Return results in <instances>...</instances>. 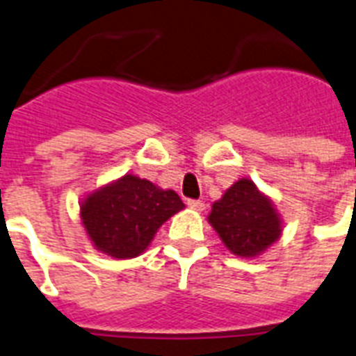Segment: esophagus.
I'll return each mask as SVG.
<instances>
[{
  "mask_svg": "<svg viewBox=\"0 0 356 356\" xmlns=\"http://www.w3.org/2000/svg\"><path fill=\"white\" fill-rule=\"evenodd\" d=\"M186 204L192 208V210H195V212H203L204 210V203L203 201H197V199H190Z\"/></svg>",
  "mask_w": 356,
  "mask_h": 356,
  "instance_id": "esophagus-1",
  "label": "esophagus"
}]
</instances>
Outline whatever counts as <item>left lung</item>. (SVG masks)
Returning <instances> with one entry per match:
<instances>
[{"label": "left lung", "mask_w": 356, "mask_h": 356, "mask_svg": "<svg viewBox=\"0 0 356 356\" xmlns=\"http://www.w3.org/2000/svg\"><path fill=\"white\" fill-rule=\"evenodd\" d=\"M208 223L239 258H258L283 232V221L270 197L247 177L236 181L212 204Z\"/></svg>", "instance_id": "obj_1"}]
</instances>
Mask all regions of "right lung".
<instances>
[{
	"label": "right lung",
	"mask_w": 356,
	"mask_h": 356,
	"mask_svg": "<svg viewBox=\"0 0 356 356\" xmlns=\"http://www.w3.org/2000/svg\"><path fill=\"white\" fill-rule=\"evenodd\" d=\"M184 203L173 190H163L137 175L104 184L80 201V219L97 250L115 259L137 258Z\"/></svg>",
	"instance_id": "right-lung-1"
}]
</instances>
